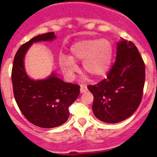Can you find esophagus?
Instances as JSON below:
<instances>
[{"label": "esophagus", "instance_id": "obj_1", "mask_svg": "<svg viewBox=\"0 0 157 157\" xmlns=\"http://www.w3.org/2000/svg\"><path fill=\"white\" fill-rule=\"evenodd\" d=\"M87 90H88V89H87V86H86V85L84 84L80 85V92H81L82 93H85V92H86Z\"/></svg>", "mask_w": 157, "mask_h": 157}]
</instances>
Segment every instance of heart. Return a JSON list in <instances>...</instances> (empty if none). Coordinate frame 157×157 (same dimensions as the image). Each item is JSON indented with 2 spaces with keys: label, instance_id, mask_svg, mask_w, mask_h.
I'll return each instance as SVG.
<instances>
[{
  "label": "heart",
  "instance_id": "obj_1",
  "mask_svg": "<svg viewBox=\"0 0 157 157\" xmlns=\"http://www.w3.org/2000/svg\"><path fill=\"white\" fill-rule=\"evenodd\" d=\"M71 57H62L61 65L67 75L77 69L74 61H83V69L88 75L99 78L107 74L111 64L113 49L111 43L100 38L80 40L71 47Z\"/></svg>",
  "mask_w": 157,
  "mask_h": 157
}]
</instances>
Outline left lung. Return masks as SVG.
<instances>
[{"instance_id":"8db88e82","label":"left lung","mask_w":157,"mask_h":157,"mask_svg":"<svg viewBox=\"0 0 157 157\" xmlns=\"http://www.w3.org/2000/svg\"><path fill=\"white\" fill-rule=\"evenodd\" d=\"M145 78V63L137 47L127 40L117 43L116 61L107 78L88 86L94 97L95 116L110 124L128 118L142 101Z\"/></svg>"}]
</instances>
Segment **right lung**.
<instances>
[{"mask_svg":"<svg viewBox=\"0 0 157 157\" xmlns=\"http://www.w3.org/2000/svg\"><path fill=\"white\" fill-rule=\"evenodd\" d=\"M54 32L39 35L22 44L16 52L11 71L15 101L25 118L34 125L51 128L61 125L69 117L68 107L80 93V86L66 83L53 73L44 80L30 79L23 59L33 43L52 40Z\"/></svg>","mask_w":157,"mask_h":157,"instance_id":"right-lung-1","label":"right lung"}]
</instances>
